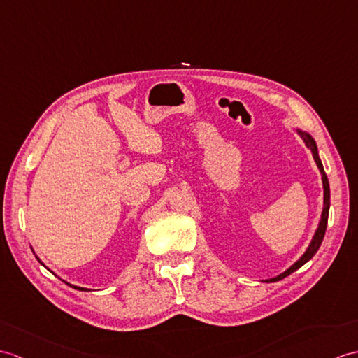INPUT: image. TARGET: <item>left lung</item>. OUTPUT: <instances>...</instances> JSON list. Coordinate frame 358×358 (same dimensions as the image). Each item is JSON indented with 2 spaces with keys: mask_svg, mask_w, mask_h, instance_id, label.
Here are the masks:
<instances>
[{
  "mask_svg": "<svg viewBox=\"0 0 358 358\" xmlns=\"http://www.w3.org/2000/svg\"><path fill=\"white\" fill-rule=\"evenodd\" d=\"M297 132H299V134H301V137L303 138L306 146H308V148L311 149V152H313V155H314V160H315V164L319 166L320 173H322V181H323V212H322V218H320V222H319V227H317V230H315V234H314V238H313V241H311V244L308 245V248H306V252L301 256V259L296 261L287 271L279 274V276H276V278L268 279L267 282H276V280L284 279V278L289 276V274H292L293 271L301 268L303 264L308 262V261L311 259V257L315 255V252L319 250V247H320L322 241H323V236H325V231H327L328 213H329V182H328V177H327L325 171H323V166H322V162H320L319 154H317V146H315V141L313 140V137H311L310 134H306V132H302V131H297Z\"/></svg>",
  "mask_w": 358,
  "mask_h": 358,
  "instance_id": "obj_1",
  "label": "left lung"
}]
</instances>
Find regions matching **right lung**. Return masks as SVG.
Listing matches in <instances>:
<instances>
[{
	"label": "right lung",
	"mask_w": 358,
	"mask_h": 358,
	"mask_svg": "<svg viewBox=\"0 0 358 358\" xmlns=\"http://www.w3.org/2000/svg\"><path fill=\"white\" fill-rule=\"evenodd\" d=\"M70 285V284H69ZM70 287H73V288H76V289H80V292H87V288H80V287H74V285H70Z\"/></svg>",
	"instance_id": "add662e5"
}]
</instances>
